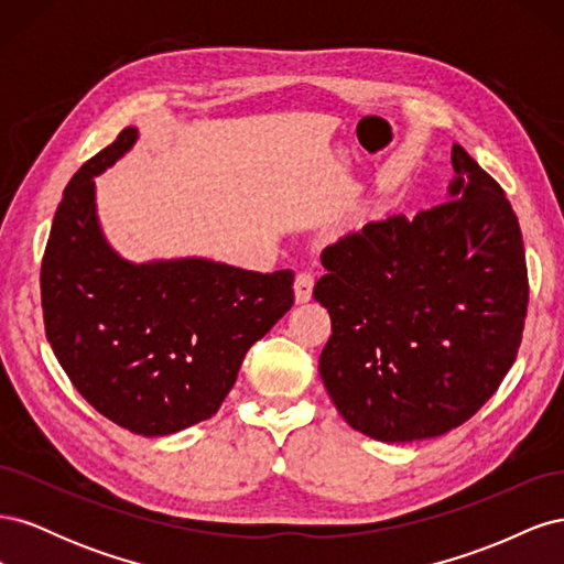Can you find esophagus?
<instances>
[{"label":"esophagus","mask_w":564,"mask_h":564,"mask_svg":"<svg viewBox=\"0 0 564 564\" xmlns=\"http://www.w3.org/2000/svg\"><path fill=\"white\" fill-rule=\"evenodd\" d=\"M313 286H315V280L311 272H299L296 280H294V296L299 303H308L311 296H313Z\"/></svg>","instance_id":"1"}]
</instances>
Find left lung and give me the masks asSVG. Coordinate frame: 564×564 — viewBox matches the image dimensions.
Masks as SVG:
<instances>
[{"label":"left lung","mask_w":564,"mask_h":564,"mask_svg":"<svg viewBox=\"0 0 564 564\" xmlns=\"http://www.w3.org/2000/svg\"><path fill=\"white\" fill-rule=\"evenodd\" d=\"M447 202L390 216L322 251L332 317L319 377L350 429L379 442L466 423L513 367L529 286L518 216L485 169L452 148Z\"/></svg>","instance_id":"1"}]
</instances>
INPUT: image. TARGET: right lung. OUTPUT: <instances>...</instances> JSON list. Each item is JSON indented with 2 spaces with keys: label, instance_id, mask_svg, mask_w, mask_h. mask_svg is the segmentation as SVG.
Wrapping results in <instances>:
<instances>
[{
  "label": "right lung",
  "instance_id": "right-lung-1",
  "mask_svg": "<svg viewBox=\"0 0 564 564\" xmlns=\"http://www.w3.org/2000/svg\"><path fill=\"white\" fill-rule=\"evenodd\" d=\"M139 135L119 131L67 183L42 261V308L48 344L82 398L135 435L162 437L218 412L247 350L294 305V272L117 253L94 178Z\"/></svg>",
  "mask_w": 564,
  "mask_h": 564
}]
</instances>
